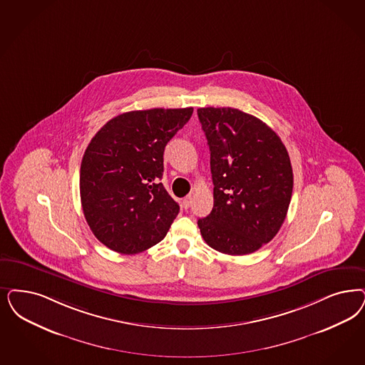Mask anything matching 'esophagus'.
Returning <instances> with one entry per match:
<instances>
[{"label": "esophagus", "mask_w": 365, "mask_h": 365, "mask_svg": "<svg viewBox=\"0 0 365 365\" xmlns=\"http://www.w3.org/2000/svg\"><path fill=\"white\" fill-rule=\"evenodd\" d=\"M191 202H192V197H191V195H186V197L183 198V201H182V206H183L185 209H189Z\"/></svg>", "instance_id": "34e87169"}]
</instances>
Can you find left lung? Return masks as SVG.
Wrapping results in <instances>:
<instances>
[{"mask_svg": "<svg viewBox=\"0 0 365 365\" xmlns=\"http://www.w3.org/2000/svg\"><path fill=\"white\" fill-rule=\"evenodd\" d=\"M210 150L213 210L198 220L209 247L232 256L257 251L277 236L292 195L289 152L277 133L233 108H200Z\"/></svg>", "mask_w": 365, "mask_h": 365, "instance_id": "1", "label": "left lung"}]
</instances>
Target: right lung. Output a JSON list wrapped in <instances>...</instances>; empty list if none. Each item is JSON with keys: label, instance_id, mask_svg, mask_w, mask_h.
Segmentation results:
<instances>
[{"label": "right lung", "instance_id": "right-lung-1", "mask_svg": "<svg viewBox=\"0 0 365 365\" xmlns=\"http://www.w3.org/2000/svg\"><path fill=\"white\" fill-rule=\"evenodd\" d=\"M192 108L133 110L108 121L81 164V202L94 236L112 251L135 255L165 237L179 205L160 183L167 143Z\"/></svg>", "mask_w": 365, "mask_h": 365}]
</instances>
